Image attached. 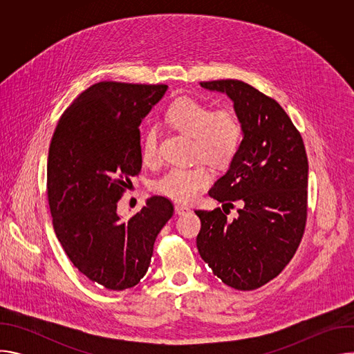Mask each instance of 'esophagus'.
<instances>
[{"mask_svg":"<svg viewBox=\"0 0 354 354\" xmlns=\"http://www.w3.org/2000/svg\"><path fill=\"white\" fill-rule=\"evenodd\" d=\"M175 213L179 214V216H183V214L190 213V209L187 206H185V205H176L175 206Z\"/></svg>","mask_w":354,"mask_h":354,"instance_id":"esophagus-1","label":"esophagus"}]
</instances>
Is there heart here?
<instances>
[{"mask_svg": "<svg viewBox=\"0 0 354 354\" xmlns=\"http://www.w3.org/2000/svg\"><path fill=\"white\" fill-rule=\"evenodd\" d=\"M169 124L192 137V157L206 160L216 168L232 162L242 140V126L230 108L212 111L207 105L190 97H180L167 112ZM141 157L147 165H157L161 160L158 134L149 129L141 142ZM212 171L205 162L189 167H172L157 182L156 190L176 200L192 201L212 182Z\"/></svg>", "mask_w": 354, "mask_h": 354, "instance_id": "1", "label": "heart"}]
</instances>
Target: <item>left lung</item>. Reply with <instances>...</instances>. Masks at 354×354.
Returning a JSON list of instances; mask_svg holds the SVG:
<instances>
[{"mask_svg":"<svg viewBox=\"0 0 354 354\" xmlns=\"http://www.w3.org/2000/svg\"><path fill=\"white\" fill-rule=\"evenodd\" d=\"M200 85L232 99L243 138L228 172L209 190L224 203L223 209L241 204L239 217L227 222L220 207L194 210L201 221L197 249L224 284L241 291L257 290L281 273L306 231L304 141L277 100L252 85L238 80Z\"/></svg>","mask_w":354,"mask_h":354,"instance_id":"obj_1","label":"left lung"}]
</instances>
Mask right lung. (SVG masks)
Wrapping results in <instances>:
<instances>
[{
  "instance_id": "1",
  "label": "right lung",
  "mask_w": 354,
  "mask_h": 354,
  "mask_svg": "<svg viewBox=\"0 0 354 354\" xmlns=\"http://www.w3.org/2000/svg\"><path fill=\"white\" fill-rule=\"evenodd\" d=\"M168 85L100 81L62 115L47 157L53 228L71 263L113 291L138 284L154 242L174 216L172 201L153 196L127 220L118 201L141 171L138 126Z\"/></svg>"
}]
</instances>
